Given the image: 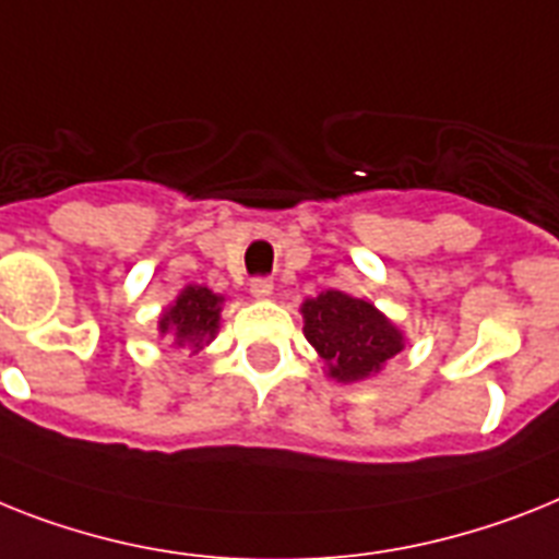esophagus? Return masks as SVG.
Listing matches in <instances>:
<instances>
[{"label": "esophagus", "mask_w": 559, "mask_h": 559, "mask_svg": "<svg viewBox=\"0 0 559 559\" xmlns=\"http://www.w3.org/2000/svg\"><path fill=\"white\" fill-rule=\"evenodd\" d=\"M251 294L257 299H265L274 294V283H271L269 276H257V280H251Z\"/></svg>", "instance_id": "esophagus-1"}]
</instances>
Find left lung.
I'll return each mask as SVG.
<instances>
[{
    "label": "left lung",
    "instance_id": "1",
    "mask_svg": "<svg viewBox=\"0 0 559 559\" xmlns=\"http://www.w3.org/2000/svg\"><path fill=\"white\" fill-rule=\"evenodd\" d=\"M308 343L329 362L331 377L340 382L362 380L380 371L385 359L403 348V334L371 302L354 299L343 290H325L306 299Z\"/></svg>",
    "mask_w": 559,
    "mask_h": 559
}]
</instances>
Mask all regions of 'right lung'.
Wrapping results in <instances>:
<instances>
[{
    "label": "right lung",
    "instance_id": "add662e5",
    "mask_svg": "<svg viewBox=\"0 0 559 559\" xmlns=\"http://www.w3.org/2000/svg\"><path fill=\"white\" fill-rule=\"evenodd\" d=\"M219 302L223 297H216L214 290L202 288V285H188L179 294L177 306H170L159 320V331L163 334H174L179 345H193L200 348L216 334L219 325Z\"/></svg>",
    "mask_w": 559,
    "mask_h": 559
}]
</instances>
